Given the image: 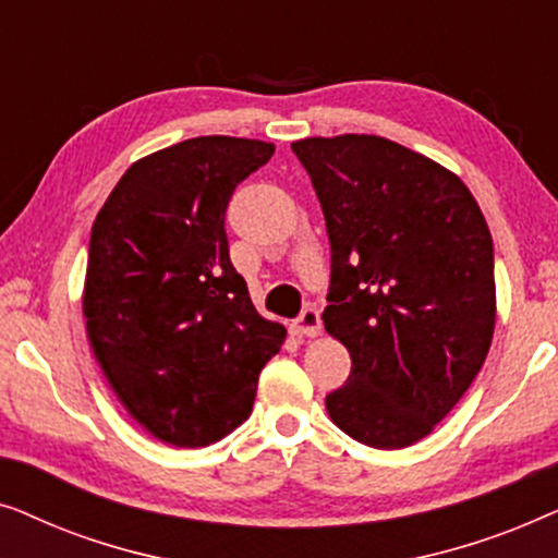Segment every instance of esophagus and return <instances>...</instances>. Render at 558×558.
I'll list each match as a JSON object with an SVG mask.
<instances>
[{"mask_svg":"<svg viewBox=\"0 0 558 558\" xmlns=\"http://www.w3.org/2000/svg\"><path fill=\"white\" fill-rule=\"evenodd\" d=\"M319 330H323V319H319L317 307H307L294 323L296 338H317Z\"/></svg>","mask_w":558,"mask_h":558,"instance_id":"1","label":"esophagus"}]
</instances>
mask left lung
I'll list each match as a JSON object with an SVG mask.
<instances>
[{
    "label": "left lung",
    "instance_id": "left-lung-1",
    "mask_svg": "<svg viewBox=\"0 0 558 558\" xmlns=\"http://www.w3.org/2000/svg\"><path fill=\"white\" fill-rule=\"evenodd\" d=\"M292 149L330 239L323 323L353 363L348 384L327 393V414L361 445H414L490 350V228L452 170L386 136H307Z\"/></svg>",
    "mask_w": 558,
    "mask_h": 558
}]
</instances>
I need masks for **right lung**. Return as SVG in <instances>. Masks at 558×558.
I'll use <instances>...</instances> for the list:
<instances>
[{"label":"right lung","instance_id":"add662e5","mask_svg":"<svg viewBox=\"0 0 558 558\" xmlns=\"http://www.w3.org/2000/svg\"><path fill=\"white\" fill-rule=\"evenodd\" d=\"M274 144L195 136L136 159L90 228L83 317L126 414L174 447H208L251 414L287 330L264 319L228 256L235 185Z\"/></svg>","mask_w":558,"mask_h":558}]
</instances>
